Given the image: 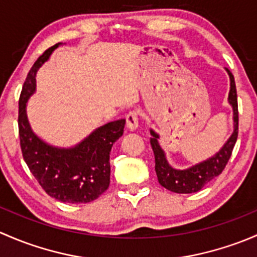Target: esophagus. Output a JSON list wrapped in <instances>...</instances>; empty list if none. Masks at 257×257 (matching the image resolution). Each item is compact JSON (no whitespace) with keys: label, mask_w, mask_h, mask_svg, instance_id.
Here are the masks:
<instances>
[{"label":"esophagus","mask_w":257,"mask_h":257,"mask_svg":"<svg viewBox=\"0 0 257 257\" xmlns=\"http://www.w3.org/2000/svg\"><path fill=\"white\" fill-rule=\"evenodd\" d=\"M126 125L131 131H135L139 127V113L136 111H130L126 115Z\"/></svg>","instance_id":"34e87169"}]
</instances>
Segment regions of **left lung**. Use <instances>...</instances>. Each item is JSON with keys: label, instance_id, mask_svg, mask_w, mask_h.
Returning a JSON list of instances; mask_svg holds the SVG:
<instances>
[{"label": "left lung", "instance_id": "1", "mask_svg": "<svg viewBox=\"0 0 257 257\" xmlns=\"http://www.w3.org/2000/svg\"><path fill=\"white\" fill-rule=\"evenodd\" d=\"M227 75L230 79V90L227 101L232 109V121H234V130L224 146L218 151L214 156L209 157L208 160L202 161L197 165L186 169L173 168L168 163L166 157L165 151L160 146V135L157 132L150 130L151 134V146H152L153 153H155V169L157 174L158 182L166 189L171 192L179 193V194H189L195 193L202 189L205 184H208L211 179L218 177L225 168L227 161L231 156L232 148L237 140V130H239V112H237V96H236V86H235L234 75L230 73V70L225 68Z\"/></svg>", "mask_w": 257, "mask_h": 257}]
</instances>
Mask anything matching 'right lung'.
<instances>
[{
    "label": "right lung",
    "mask_w": 257,
    "mask_h": 257,
    "mask_svg": "<svg viewBox=\"0 0 257 257\" xmlns=\"http://www.w3.org/2000/svg\"><path fill=\"white\" fill-rule=\"evenodd\" d=\"M59 46L62 43L37 59L23 84L18 111L21 150L23 160L47 194L63 203H89L109 188L111 148L122 136L126 120L111 121L95 128L73 147L53 146L34 134L26 106L36 92L37 71Z\"/></svg>",
    "instance_id": "obj_1"
}]
</instances>
